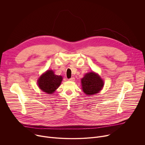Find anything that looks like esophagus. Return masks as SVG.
Instances as JSON below:
<instances>
[{
	"instance_id": "1",
	"label": "esophagus",
	"mask_w": 145,
	"mask_h": 145,
	"mask_svg": "<svg viewBox=\"0 0 145 145\" xmlns=\"http://www.w3.org/2000/svg\"><path fill=\"white\" fill-rule=\"evenodd\" d=\"M68 80H69V81H74L75 80V78H74V77H71V78H69Z\"/></svg>"
}]
</instances>
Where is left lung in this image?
I'll use <instances>...</instances> for the list:
<instances>
[{"mask_svg": "<svg viewBox=\"0 0 145 145\" xmlns=\"http://www.w3.org/2000/svg\"><path fill=\"white\" fill-rule=\"evenodd\" d=\"M81 81L82 91L87 95L99 93L104 86V81L100 76L93 72L86 74Z\"/></svg>", "mask_w": 145, "mask_h": 145, "instance_id": "left-lung-1", "label": "left lung"}]
</instances>
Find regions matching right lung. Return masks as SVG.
Segmentation results:
<instances>
[{
    "label": "right lung",
    "instance_id": "1",
    "mask_svg": "<svg viewBox=\"0 0 145 145\" xmlns=\"http://www.w3.org/2000/svg\"><path fill=\"white\" fill-rule=\"evenodd\" d=\"M63 77L56 75L52 70H48L38 80L39 88L44 92L52 95L59 87Z\"/></svg>",
    "mask_w": 145,
    "mask_h": 145
}]
</instances>
